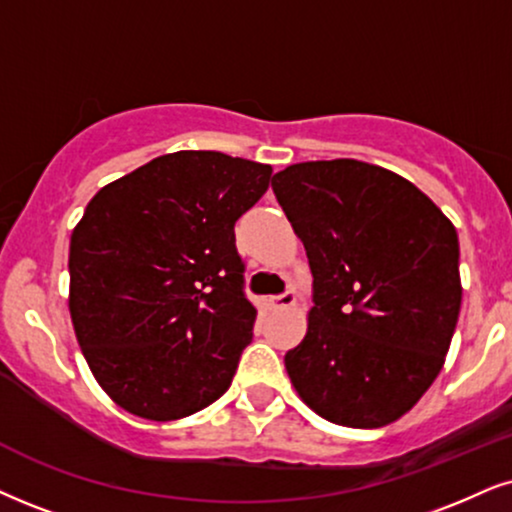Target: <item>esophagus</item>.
I'll return each mask as SVG.
<instances>
[{
    "instance_id": "obj_1",
    "label": "esophagus",
    "mask_w": 512,
    "mask_h": 512,
    "mask_svg": "<svg viewBox=\"0 0 512 512\" xmlns=\"http://www.w3.org/2000/svg\"><path fill=\"white\" fill-rule=\"evenodd\" d=\"M294 301H296L294 289H285L282 294L273 296V299H270V304H273V308H289V306H294Z\"/></svg>"
}]
</instances>
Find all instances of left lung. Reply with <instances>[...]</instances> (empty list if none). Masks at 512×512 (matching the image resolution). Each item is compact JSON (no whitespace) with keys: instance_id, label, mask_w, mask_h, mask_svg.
Masks as SVG:
<instances>
[{"instance_id":"obj_1","label":"left lung","mask_w":512,"mask_h":512,"mask_svg":"<svg viewBox=\"0 0 512 512\" xmlns=\"http://www.w3.org/2000/svg\"><path fill=\"white\" fill-rule=\"evenodd\" d=\"M273 192L313 273L308 332L285 356L292 384L334 425L399 420L456 330V227L413 182L356 159L294 163Z\"/></svg>"}]
</instances>
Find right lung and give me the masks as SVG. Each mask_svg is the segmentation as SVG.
Here are the masks:
<instances>
[{"instance_id": "obj_1", "label": "right lung", "mask_w": 512, "mask_h": 512, "mask_svg": "<svg viewBox=\"0 0 512 512\" xmlns=\"http://www.w3.org/2000/svg\"><path fill=\"white\" fill-rule=\"evenodd\" d=\"M270 175L220 151H175L87 204L68 306L87 365L128 413L187 418L230 387L256 320L235 223Z\"/></svg>"}]
</instances>
